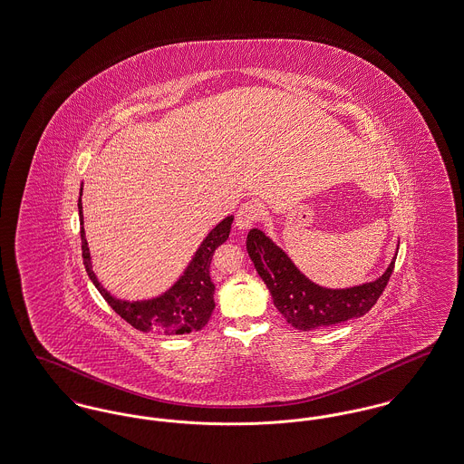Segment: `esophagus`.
Instances as JSON below:
<instances>
[{"label": "esophagus", "instance_id": "34e87169", "mask_svg": "<svg viewBox=\"0 0 464 464\" xmlns=\"http://www.w3.org/2000/svg\"><path fill=\"white\" fill-rule=\"evenodd\" d=\"M263 216V207L257 201H246L237 212V227L250 229Z\"/></svg>", "mask_w": 464, "mask_h": 464}]
</instances>
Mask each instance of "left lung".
<instances>
[{
    "label": "left lung",
    "mask_w": 464,
    "mask_h": 464,
    "mask_svg": "<svg viewBox=\"0 0 464 464\" xmlns=\"http://www.w3.org/2000/svg\"><path fill=\"white\" fill-rule=\"evenodd\" d=\"M246 252L256 272L270 289L276 310L300 331L340 324L370 312L381 298L396 261L394 254L387 270L373 282L329 289L303 275L291 257L257 227H252L246 235Z\"/></svg>",
    "instance_id": "obj_1"
}]
</instances>
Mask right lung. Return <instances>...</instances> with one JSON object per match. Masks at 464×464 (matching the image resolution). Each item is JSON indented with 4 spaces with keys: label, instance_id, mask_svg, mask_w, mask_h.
Masks as SVG:
<instances>
[{
    "label": "right lung",
    "instance_id": "add662e5",
    "mask_svg": "<svg viewBox=\"0 0 464 464\" xmlns=\"http://www.w3.org/2000/svg\"><path fill=\"white\" fill-rule=\"evenodd\" d=\"M79 218H81V238H82V257L85 272L91 282L102 293L110 306L126 323L143 333H158L164 336L188 334L199 331L210 321L216 308L214 293L216 285L210 278V263L218 246L229 238L233 216H227L203 238L201 246L194 252L189 265L177 278V282L168 287L163 295L149 300H121L110 295L92 270L91 252L83 231L82 188L79 198Z\"/></svg>",
    "mask_w": 464,
    "mask_h": 464
}]
</instances>
